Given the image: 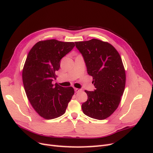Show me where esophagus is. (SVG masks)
<instances>
[{
  "mask_svg": "<svg viewBox=\"0 0 153 153\" xmlns=\"http://www.w3.org/2000/svg\"><path fill=\"white\" fill-rule=\"evenodd\" d=\"M75 92H80L82 91V89H78V88H75Z\"/></svg>",
  "mask_w": 153,
  "mask_h": 153,
  "instance_id": "esophagus-1",
  "label": "esophagus"
}]
</instances>
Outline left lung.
I'll use <instances>...</instances> for the list:
<instances>
[{
    "instance_id": "1",
    "label": "left lung",
    "mask_w": 153,
    "mask_h": 153,
    "mask_svg": "<svg viewBox=\"0 0 153 153\" xmlns=\"http://www.w3.org/2000/svg\"><path fill=\"white\" fill-rule=\"evenodd\" d=\"M75 45L96 88L85 91L88 99L82 105V111L91 118L105 119L117 108L124 91L126 73L121 57L112 45L97 39Z\"/></svg>"
}]
</instances>
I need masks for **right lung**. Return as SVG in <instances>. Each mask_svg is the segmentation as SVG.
Masks as SVG:
<instances>
[{"label": "right lung", "mask_w": 153, "mask_h": 153, "mask_svg": "<svg viewBox=\"0 0 153 153\" xmlns=\"http://www.w3.org/2000/svg\"><path fill=\"white\" fill-rule=\"evenodd\" d=\"M73 42L56 39L40 41L27 55L22 71L25 93L32 107L41 117L52 119L66 112L74 94L72 87L52 84L60 61L75 47Z\"/></svg>", "instance_id": "obj_1"}]
</instances>
